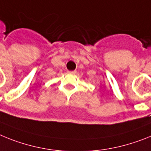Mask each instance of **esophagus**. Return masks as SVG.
Wrapping results in <instances>:
<instances>
[{
  "instance_id": "esophagus-1",
  "label": "esophagus",
  "mask_w": 151,
  "mask_h": 151,
  "mask_svg": "<svg viewBox=\"0 0 151 151\" xmlns=\"http://www.w3.org/2000/svg\"><path fill=\"white\" fill-rule=\"evenodd\" d=\"M68 72L69 73V74H74L77 73V71H76V70H72V71H68Z\"/></svg>"
}]
</instances>
